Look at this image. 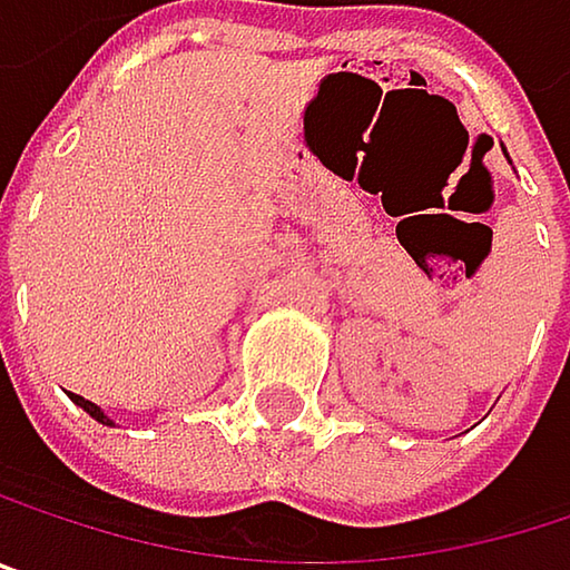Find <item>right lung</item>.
I'll use <instances>...</instances> for the list:
<instances>
[{"label":"right lung","instance_id":"right-lung-1","mask_svg":"<svg viewBox=\"0 0 570 570\" xmlns=\"http://www.w3.org/2000/svg\"><path fill=\"white\" fill-rule=\"evenodd\" d=\"M72 401H76V404H79V407H82V411H86L89 417H96L99 424H112V421H109V417H106V414H102V411H99V407H96L92 401H86V397H79V394H72Z\"/></svg>","mask_w":570,"mask_h":570}]
</instances>
